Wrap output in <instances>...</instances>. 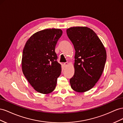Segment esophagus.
<instances>
[{"instance_id":"obj_1","label":"esophagus","mask_w":123,"mask_h":123,"mask_svg":"<svg viewBox=\"0 0 123 123\" xmlns=\"http://www.w3.org/2000/svg\"><path fill=\"white\" fill-rule=\"evenodd\" d=\"M68 62H65V63H64V64H63V65H64V68H66V66H67L68 65Z\"/></svg>"}]
</instances>
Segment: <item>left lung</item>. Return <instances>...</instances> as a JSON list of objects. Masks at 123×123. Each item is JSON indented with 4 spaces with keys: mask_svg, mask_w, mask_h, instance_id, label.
Masks as SVG:
<instances>
[{
    "mask_svg": "<svg viewBox=\"0 0 123 123\" xmlns=\"http://www.w3.org/2000/svg\"><path fill=\"white\" fill-rule=\"evenodd\" d=\"M66 33L75 50V73L70 84L76 92H85L95 85L102 74L106 51L97 34L89 28L71 27Z\"/></svg>",
    "mask_w": 123,
    "mask_h": 123,
    "instance_id": "8db88e82",
    "label": "left lung"
}]
</instances>
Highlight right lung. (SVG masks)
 Listing matches in <instances>:
<instances>
[{
    "label": "right lung",
    "instance_id": "add662e5",
    "mask_svg": "<svg viewBox=\"0 0 123 123\" xmlns=\"http://www.w3.org/2000/svg\"><path fill=\"white\" fill-rule=\"evenodd\" d=\"M59 29H47L35 33L27 41L23 52L22 71L37 92L49 94L56 86L61 73L55 47L62 34Z\"/></svg>",
    "mask_w": 123,
    "mask_h": 123
}]
</instances>
